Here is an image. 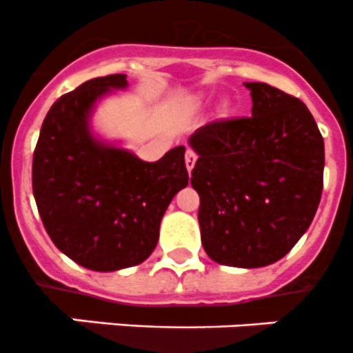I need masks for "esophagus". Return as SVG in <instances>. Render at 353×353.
Listing matches in <instances>:
<instances>
[{"instance_id": "obj_1", "label": "esophagus", "mask_w": 353, "mask_h": 353, "mask_svg": "<svg viewBox=\"0 0 353 353\" xmlns=\"http://www.w3.org/2000/svg\"><path fill=\"white\" fill-rule=\"evenodd\" d=\"M196 159H198V155L194 154L192 150H187V154H185V168H187V171H192V168H194V164H196Z\"/></svg>"}]
</instances>
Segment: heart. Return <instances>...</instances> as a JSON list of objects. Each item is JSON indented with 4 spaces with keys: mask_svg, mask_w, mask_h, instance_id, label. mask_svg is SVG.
<instances>
[{
    "mask_svg": "<svg viewBox=\"0 0 353 353\" xmlns=\"http://www.w3.org/2000/svg\"><path fill=\"white\" fill-rule=\"evenodd\" d=\"M224 108H225V110H228V105H224Z\"/></svg>",
    "mask_w": 353,
    "mask_h": 353,
    "instance_id": "heart-1",
    "label": "heart"
}]
</instances>
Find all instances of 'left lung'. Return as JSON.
<instances>
[{
    "label": "left lung",
    "instance_id": "1",
    "mask_svg": "<svg viewBox=\"0 0 353 353\" xmlns=\"http://www.w3.org/2000/svg\"><path fill=\"white\" fill-rule=\"evenodd\" d=\"M252 117L212 122L192 132L198 161L201 243L232 268L276 263L308 231L324 180V140L301 99L245 82Z\"/></svg>",
    "mask_w": 353,
    "mask_h": 353
}]
</instances>
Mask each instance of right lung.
Here are the masks:
<instances>
[{
    "label": "right lung",
    "instance_id": "right-lung-1",
    "mask_svg": "<svg viewBox=\"0 0 353 353\" xmlns=\"http://www.w3.org/2000/svg\"><path fill=\"white\" fill-rule=\"evenodd\" d=\"M128 85L125 75L99 77L61 96L33 155L34 201L50 240L71 261L101 273L148 259L171 199L189 183L183 145L147 163L94 131L103 99Z\"/></svg>",
    "mask_w": 353,
    "mask_h": 353
}]
</instances>
